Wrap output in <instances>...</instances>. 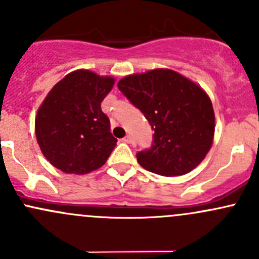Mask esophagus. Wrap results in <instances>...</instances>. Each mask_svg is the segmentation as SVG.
Returning <instances> with one entry per match:
<instances>
[{
	"label": "esophagus",
	"mask_w": 259,
	"mask_h": 259,
	"mask_svg": "<svg viewBox=\"0 0 259 259\" xmlns=\"http://www.w3.org/2000/svg\"><path fill=\"white\" fill-rule=\"evenodd\" d=\"M122 142L126 143V144H132V143H133V137H132V135H126V137H125L124 139H122Z\"/></svg>",
	"instance_id": "esophagus-1"
}]
</instances>
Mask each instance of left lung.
<instances>
[{
    "label": "left lung",
    "instance_id": "8db88e82",
    "mask_svg": "<svg viewBox=\"0 0 259 259\" xmlns=\"http://www.w3.org/2000/svg\"><path fill=\"white\" fill-rule=\"evenodd\" d=\"M119 90L150 122L154 142L137 154L138 163L164 177L184 176L210 150L215 116L208 94L170 69H154L122 77Z\"/></svg>",
    "mask_w": 259,
    "mask_h": 259
}]
</instances>
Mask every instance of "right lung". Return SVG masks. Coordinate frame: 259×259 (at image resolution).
Returning a JSON list of instances; mask_svg holds the SVG:
<instances>
[{"mask_svg":"<svg viewBox=\"0 0 259 259\" xmlns=\"http://www.w3.org/2000/svg\"><path fill=\"white\" fill-rule=\"evenodd\" d=\"M114 83L113 76L80 69L49 91L36 114L35 134L44 156L55 168L82 176L106 163L117 140L101 111V101Z\"/></svg>","mask_w":259,"mask_h":259,"instance_id":"add662e5","label":"right lung"}]
</instances>
